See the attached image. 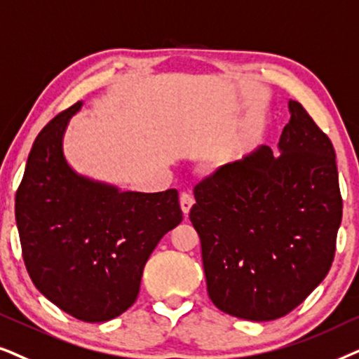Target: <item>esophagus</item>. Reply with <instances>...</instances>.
I'll list each match as a JSON object with an SVG mask.
<instances>
[{"label": "esophagus", "instance_id": "obj_1", "mask_svg": "<svg viewBox=\"0 0 359 359\" xmlns=\"http://www.w3.org/2000/svg\"><path fill=\"white\" fill-rule=\"evenodd\" d=\"M194 203H195V200H194V197L190 194H182V195H180V208H182V212H184L185 217H187V215H189L190 208L194 207Z\"/></svg>", "mask_w": 359, "mask_h": 359}]
</instances>
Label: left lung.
Listing matches in <instances>:
<instances>
[{"label":"left lung","instance_id":"1","mask_svg":"<svg viewBox=\"0 0 359 359\" xmlns=\"http://www.w3.org/2000/svg\"><path fill=\"white\" fill-rule=\"evenodd\" d=\"M277 142L219 167L194 190L212 302L233 317H284L325 279L335 256L341 195L335 151L302 104Z\"/></svg>","mask_w":359,"mask_h":359}]
</instances>
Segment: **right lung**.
<instances>
[{"label":"right lung","mask_w":359,"mask_h":359,"mask_svg":"<svg viewBox=\"0 0 359 359\" xmlns=\"http://www.w3.org/2000/svg\"><path fill=\"white\" fill-rule=\"evenodd\" d=\"M82 107L57 114L36 137L16 194V223L37 290L72 317L102 323L136 302L146 262L182 222V210L175 189L121 190L69 164L64 136Z\"/></svg>","instance_id":"obj_1"}]
</instances>
